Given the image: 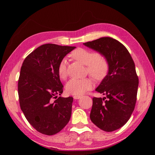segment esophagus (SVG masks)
I'll use <instances>...</instances> for the list:
<instances>
[{
  "instance_id": "1",
  "label": "esophagus",
  "mask_w": 155,
  "mask_h": 155,
  "mask_svg": "<svg viewBox=\"0 0 155 155\" xmlns=\"http://www.w3.org/2000/svg\"><path fill=\"white\" fill-rule=\"evenodd\" d=\"M81 98V96H80V95H76V96H74V98L76 99V100L79 99V98Z\"/></svg>"
}]
</instances>
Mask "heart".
I'll use <instances>...</instances> for the list:
<instances>
[{"label": "heart", "instance_id": "obj_1", "mask_svg": "<svg viewBox=\"0 0 155 155\" xmlns=\"http://www.w3.org/2000/svg\"><path fill=\"white\" fill-rule=\"evenodd\" d=\"M71 56L78 61L87 65L89 74L97 80H101L107 75L109 70V64L103 56L90 50L79 48L76 49ZM57 72L59 77L65 79L67 77L66 59H63L57 66ZM93 81L89 78L83 79L70 80L65 85V90L72 95H81L93 87Z\"/></svg>", "mask_w": 155, "mask_h": 155}]
</instances>
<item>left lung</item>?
Returning <instances> with one entry per match:
<instances>
[{
  "label": "left lung",
  "instance_id": "1",
  "mask_svg": "<svg viewBox=\"0 0 155 155\" xmlns=\"http://www.w3.org/2000/svg\"><path fill=\"white\" fill-rule=\"evenodd\" d=\"M107 59L109 70L96 91L106 97L93 98L90 119L101 130L111 132L123 127L134 111L139 85L135 63L127 48L104 37L83 43Z\"/></svg>",
  "mask_w": 155,
  "mask_h": 155
}]
</instances>
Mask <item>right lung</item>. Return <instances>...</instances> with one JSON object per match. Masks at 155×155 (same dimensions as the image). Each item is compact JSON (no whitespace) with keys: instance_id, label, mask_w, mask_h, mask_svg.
Returning <instances> with one entry per match:
<instances>
[{"instance_id":"add662e5","label":"right lung","mask_w":155,"mask_h":155,"mask_svg":"<svg viewBox=\"0 0 155 155\" xmlns=\"http://www.w3.org/2000/svg\"><path fill=\"white\" fill-rule=\"evenodd\" d=\"M75 46L43 44L26 57L20 70L18 91L21 110L38 132L52 135L69 122L72 97L63 98L64 85L57 66Z\"/></svg>"}]
</instances>
